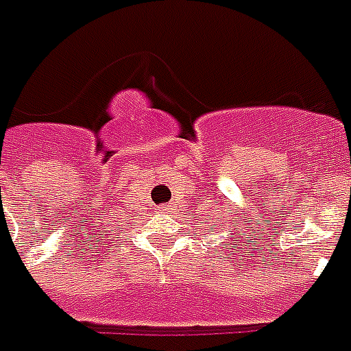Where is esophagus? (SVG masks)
<instances>
[{"instance_id":"34e87169","label":"esophagus","mask_w":351,"mask_h":351,"mask_svg":"<svg viewBox=\"0 0 351 351\" xmlns=\"http://www.w3.org/2000/svg\"><path fill=\"white\" fill-rule=\"evenodd\" d=\"M170 209V205H162V207H160V210H168Z\"/></svg>"}]
</instances>
